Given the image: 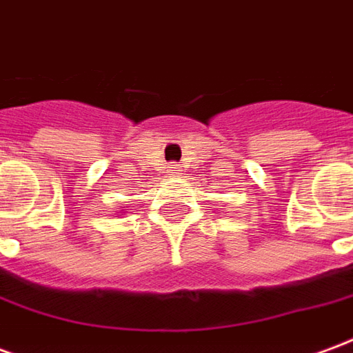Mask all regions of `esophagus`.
Here are the masks:
<instances>
[{
    "label": "esophagus",
    "mask_w": 353,
    "mask_h": 353,
    "mask_svg": "<svg viewBox=\"0 0 353 353\" xmlns=\"http://www.w3.org/2000/svg\"><path fill=\"white\" fill-rule=\"evenodd\" d=\"M168 176H179V168H177V164H170Z\"/></svg>",
    "instance_id": "34e87169"
}]
</instances>
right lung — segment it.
Here are the masks:
<instances>
[{
  "label": "right lung",
  "instance_id": "right-lung-1",
  "mask_svg": "<svg viewBox=\"0 0 353 353\" xmlns=\"http://www.w3.org/2000/svg\"><path fill=\"white\" fill-rule=\"evenodd\" d=\"M117 214H119V212H117ZM121 214H123V212H121Z\"/></svg>",
  "mask_w": 353,
  "mask_h": 353
}]
</instances>
